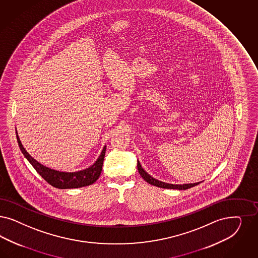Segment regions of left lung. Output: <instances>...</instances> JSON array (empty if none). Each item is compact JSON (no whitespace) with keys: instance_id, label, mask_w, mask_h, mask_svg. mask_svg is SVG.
Returning a JSON list of instances; mask_svg holds the SVG:
<instances>
[{"instance_id":"left-lung-1","label":"left lung","mask_w":258,"mask_h":258,"mask_svg":"<svg viewBox=\"0 0 258 258\" xmlns=\"http://www.w3.org/2000/svg\"><path fill=\"white\" fill-rule=\"evenodd\" d=\"M137 169H138V171H139V173L142 176L143 179L145 181H147L149 184H151L152 186H155V187H163V188H174V189H187V188L195 187V186L199 184V182H198V183H192V184L173 185V184H168V183H165V182H161V181H158L157 179L151 177L148 172H146L143 169L142 166L140 165L139 161L137 162Z\"/></svg>"}]
</instances>
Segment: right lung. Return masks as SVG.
Masks as SVG:
<instances>
[{"mask_svg": "<svg viewBox=\"0 0 258 258\" xmlns=\"http://www.w3.org/2000/svg\"><path fill=\"white\" fill-rule=\"evenodd\" d=\"M16 136H17V141L22 153L32 165V167L36 169V171L52 187H57V188H76V187H86L93 184L101 174L105 153H106V148H107L106 146L104 147L99 158L91 167L80 171H76V172H63V171H59L55 169H48L45 166H43L42 164H40L39 162H37L35 159H33L23 147L22 143L20 141L18 134Z\"/></svg>", "mask_w": 258, "mask_h": 258, "instance_id": "obj_1", "label": "right lung"}]
</instances>
